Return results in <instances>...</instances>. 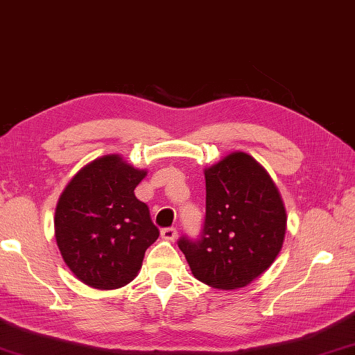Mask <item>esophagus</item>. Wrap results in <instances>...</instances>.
Instances as JSON below:
<instances>
[{"mask_svg": "<svg viewBox=\"0 0 355 355\" xmlns=\"http://www.w3.org/2000/svg\"><path fill=\"white\" fill-rule=\"evenodd\" d=\"M161 237H163L164 241H175L177 239V228L169 227V228H163L161 230Z\"/></svg>", "mask_w": 355, "mask_h": 355, "instance_id": "34e87169", "label": "esophagus"}]
</instances>
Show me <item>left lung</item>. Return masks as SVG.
I'll use <instances>...</instances> for the list:
<instances>
[{
	"label": "left lung",
	"instance_id": "1",
	"mask_svg": "<svg viewBox=\"0 0 355 355\" xmlns=\"http://www.w3.org/2000/svg\"><path fill=\"white\" fill-rule=\"evenodd\" d=\"M206 212L197 239L182 236L198 281L214 288L248 286L272 266L286 234V209L273 180L257 161L234 152L205 171Z\"/></svg>",
	"mask_w": 355,
	"mask_h": 355
}]
</instances>
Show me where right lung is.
Segmentation results:
<instances>
[{
    "mask_svg": "<svg viewBox=\"0 0 355 355\" xmlns=\"http://www.w3.org/2000/svg\"><path fill=\"white\" fill-rule=\"evenodd\" d=\"M144 177L119 155H105L77 172L60 196L57 245L83 284L101 290L128 284L158 239L149 206L133 192Z\"/></svg>",
    "mask_w": 355,
    "mask_h": 355,
    "instance_id": "add662e5",
    "label": "right lung"
}]
</instances>
